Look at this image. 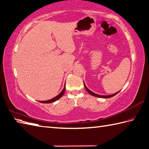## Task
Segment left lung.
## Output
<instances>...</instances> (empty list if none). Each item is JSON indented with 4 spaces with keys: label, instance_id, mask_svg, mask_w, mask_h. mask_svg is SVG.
Returning <instances> with one entry per match:
<instances>
[{
    "label": "left lung",
    "instance_id": "left-lung-1",
    "mask_svg": "<svg viewBox=\"0 0 149 149\" xmlns=\"http://www.w3.org/2000/svg\"><path fill=\"white\" fill-rule=\"evenodd\" d=\"M84 86H85V89H86V91H87L89 94H91L92 95H94V96H95V97H101V98H110V97H113V96H114V95H116L118 92H116V93H115V94H111V95H99V94H95L94 92H92L91 91H90L89 90V89L86 87V85H85V83H84Z\"/></svg>",
    "mask_w": 149,
    "mask_h": 149
}]
</instances>
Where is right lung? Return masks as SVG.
Returning <instances> with one entry per match:
<instances>
[{"label":"right lung","instance_id":"obj_1","mask_svg":"<svg viewBox=\"0 0 149 149\" xmlns=\"http://www.w3.org/2000/svg\"><path fill=\"white\" fill-rule=\"evenodd\" d=\"M65 86H64L63 90H62V91H61V93L59 94L58 95H57L56 97H54V98H52V99H51V100H49L42 101H39V102H42V103H51V102H54L56 101L57 100H59V99H60V98L62 96V95H64V92H65Z\"/></svg>","mask_w":149,"mask_h":149}]
</instances>
